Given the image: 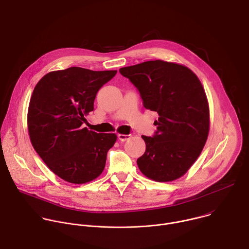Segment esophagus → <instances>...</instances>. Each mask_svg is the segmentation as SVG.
Here are the masks:
<instances>
[{
    "mask_svg": "<svg viewBox=\"0 0 249 249\" xmlns=\"http://www.w3.org/2000/svg\"><path fill=\"white\" fill-rule=\"evenodd\" d=\"M130 137H131L130 134H122V133L118 134V138H119L121 141H125V140L129 139Z\"/></svg>",
    "mask_w": 249,
    "mask_h": 249,
    "instance_id": "obj_1",
    "label": "esophagus"
}]
</instances>
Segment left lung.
Returning <instances> with one entry per match:
<instances>
[{"label":"left lung","mask_w":249,"mask_h":249,"mask_svg":"<svg viewBox=\"0 0 249 249\" xmlns=\"http://www.w3.org/2000/svg\"><path fill=\"white\" fill-rule=\"evenodd\" d=\"M120 72L138 89L145 109L159 115L155 135H142L146 150L137 159L140 172L155 181L179 178L199 157L209 134V105L199 78L185 66L161 60Z\"/></svg>","instance_id":"left-lung-1"}]
</instances>
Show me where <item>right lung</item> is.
I'll list each match as a JSON object with an SVG mask.
<instances>
[{
  "instance_id": "right-lung-1",
  "label": "right lung",
  "mask_w": 249,
  "mask_h": 249,
  "mask_svg": "<svg viewBox=\"0 0 249 249\" xmlns=\"http://www.w3.org/2000/svg\"><path fill=\"white\" fill-rule=\"evenodd\" d=\"M116 73L72 67L45 74L33 90L27 113L30 141L47 167L68 182L86 183L104 171L117 135L81 125L94 110L98 90Z\"/></svg>"
}]
</instances>
